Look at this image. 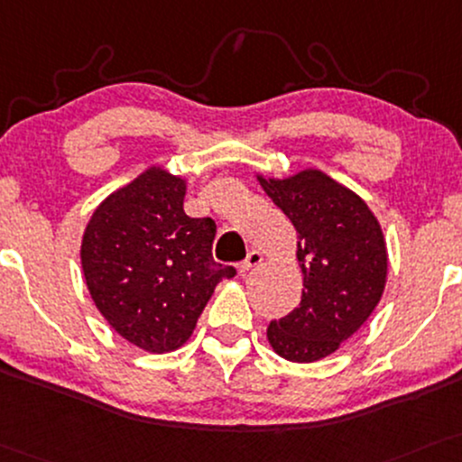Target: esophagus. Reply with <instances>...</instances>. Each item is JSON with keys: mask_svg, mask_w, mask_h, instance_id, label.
Here are the masks:
<instances>
[{"mask_svg": "<svg viewBox=\"0 0 462 462\" xmlns=\"http://www.w3.org/2000/svg\"><path fill=\"white\" fill-rule=\"evenodd\" d=\"M263 260H264V255L260 254V252H255V249H254V252H249V254H247V258L243 260L241 264H238V273H241V275H247L249 271L254 269V266L263 264Z\"/></svg>", "mask_w": 462, "mask_h": 462, "instance_id": "1", "label": "esophagus"}]
</instances>
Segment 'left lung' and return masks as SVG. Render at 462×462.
I'll use <instances>...</instances> for the list:
<instances>
[{"instance_id":"left-lung-1","label":"left lung","mask_w":462,"mask_h":462,"mask_svg":"<svg viewBox=\"0 0 462 462\" xmlns=\"http://www.w3.org/2000/svg\"><path fill=\"white\" fill-rule=\"evenodd\" d=\"M297 230L303 273L299 308L266 329L271 348L288 361L329 357L379 305L387 282V245L364 198L325 171L286 178L255 174Z\"/></svg>"}]
</instances>
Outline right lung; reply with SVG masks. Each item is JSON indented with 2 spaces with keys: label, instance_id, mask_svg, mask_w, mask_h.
Returning <instances> with one entry per match:
<instances>
[{
  "label": "right lung",
  "instance_id": "right-lung-1",
  "mask_svg": "<svg viewBox=\"0 0 462 462\" xmlns=\"http://www.w3.org/2000/svg\"><path fill=\"white\" fill-rule=\"evenodd\" d=\"M187 180L150 165L98 204L81 238L86 286L103 319L148 353L180 348L235 266L213 260L217 226L185 213Z\"/></svg>",
  "mask_w": 462,
  "mask_h": 462
}]
</instances>
